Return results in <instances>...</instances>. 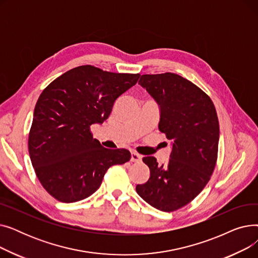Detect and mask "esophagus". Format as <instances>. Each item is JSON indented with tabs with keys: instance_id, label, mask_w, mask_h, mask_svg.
<instances>
[{
	"instance_id": "34e87169",
	"label": "esophagus",
	"mask_w": 258,
	"mask_h": 258,
	"mask_svg": "<svg viewBox=\"0 0 258 258\" xmlns=\"http://www.w3.org/2000/svg\"><path fill=\"white\" fill-rule=\"evenodd\" d=\"M141 158H142V156L139 155L138 153L132 152V156H131V161H132V162H140V161H141Z\"/></svg>"
}]
</instances>
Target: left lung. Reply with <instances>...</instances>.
<instances>
[{
	"label": "left lung",
	"mask_w": 258,
	"mask_h": 258,
	"mask_svg": "<svg viewBox=\"0 0 258 258\" xmlns=\"http://www.w3.org/2000/svg\"><path fill=\"white\" fill-rule=\"evenodd\" d=\"M139 85L159 103V130L173 143L167 164L158 165L155 157L142 159L151 177L136 191L156 209L175 211L189 204L211 178L219 151L218 114L208 95L178 74H144Z\"/></svg>",
	"instance_id": "1"
}]
</instances>
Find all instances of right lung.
<instances>
[{"label":"right lung","mask_w":258,"mask_h":258,"mask_svg":"<svg viewBox=\"0 0 258 258\" xmlns=\"http://www.w3.org/2000/svg\"><path fill=\"white\" fill-rule=\"evenodd\" d=\"M139 77L85 64L54 79L39 95L28 150L38 181L54 199L84 200L100 187L108 168L130 161L125 148L110 150L94 139L91 125L106 120L115 100Z\"/></svg>","instance_id":"right-lung-1"}]
</instances>
